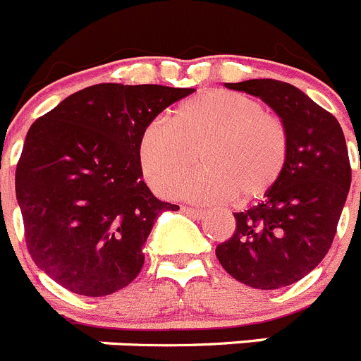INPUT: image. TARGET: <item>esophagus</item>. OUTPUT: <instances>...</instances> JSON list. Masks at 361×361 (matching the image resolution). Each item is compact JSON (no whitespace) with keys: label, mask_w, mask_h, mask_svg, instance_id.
I'll return each instance as SVG.
<instances>
[{"label":"esophagus","mask_w":361,"mask_h":361,"mask_svg":"<svg viewBox=\"0 0 361 361\" xmlns=\"http://www.w3.org/2000/svg\"><path fill=\"white\" fill-rule=\"evenodd\" d=\"M180 212H183V213H184V215L191 216V219H197V220L204 219V215H206V213H204V212H202V209H195V208H188V206H183V208H180Z\"/></svg>","instance_id":"esophagus-1"}]
</instances>
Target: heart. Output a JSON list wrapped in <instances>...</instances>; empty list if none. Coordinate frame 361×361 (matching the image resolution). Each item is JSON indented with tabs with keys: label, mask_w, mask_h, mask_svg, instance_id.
Instances as JSON below:
<instances>
[{
	"label": "heart",
	"mask_w": 361,
	"mask_h": 361,
	"mask_svg": "<svg viewBox=\"0 0 361 361\" xmlns=\"http://www.w3.org/2000/svg\"><path fill=\"white\" fill-rule=\"evenodd\" d=\"M204 170L175 188L199 204L250 202L269 193L289 157L288 130L247 95L208 90L186 99L173 119H153L139 141L146 183L168 195L197 164Z\"/></svg>",
	"instance_id": "heart-1"
}]
</instances>
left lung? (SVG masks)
I'll list each match as a JSON object with an SVG mask.
<instances>
[{
  "instance_id": "8db88e82",
  "label": "left lung",
  "mask_w": 361,
  "mask_h": 361,
  "mask_svg": "<svg viewBox=\"0 0 361 361\" xmlns=\"http://www.w3.org/2000/svg\"><path fill=\"white\" fill-rule=\"evenodd\" d=\"M262 99L288 130L289 157L262 202L233 213L237 228L216 245L229 275L255 289H280L311 273L329 251L350 188L345 137L336 117L276 79L226 82Z\"/></svg>"
}]
</instances>
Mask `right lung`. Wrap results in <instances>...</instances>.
Masks as SVG:
<instances>
[{
  "instance_id": "obj_1",
  "label": "right lung",
  "mask_w": 361,
  "mask_h": 361,
  "mask_svg": "<svg viewBox=\"0 0 361 361\" xmlns=\"http://www.w3.org/2000/svg\"><path fill=\"white\" fill-rule=\"evenodd\" d=\"M195 88L88 86L32 124L16 170V199L32 260L82 296L126 288L142 269V245L162 212L178 206L142 180L145 128Z\"/></svg>"
}]
</instances>
